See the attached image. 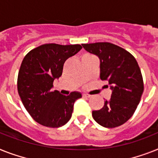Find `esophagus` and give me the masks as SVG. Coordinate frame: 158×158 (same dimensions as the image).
<instances>
[{"label": "esophagus", "mask_w": 158, "mask_h": 158, "mask_svg": "<svg viewBox=\"0 0 158 158\" xmlns=\"http://www.w3.org/2000/svg\"><path fill=\"white\" fill-rule=\"evenodd\" d=\"M82 97H83V98H90L91 97V95L86 94H82Z\"/></svg>", "instance_id": "34e87169"}]
</instances>
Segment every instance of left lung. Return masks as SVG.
I'll use <instances>...</instances> for the list:
<instances>
[{"mask_svg": "<svg viewBox=\"0 0 158 158\" xmlns=\"http://www.w3.org/2000/svg\"><path fill=\"white\" fill-rule=\"evenodd\" d=\"M83 48L100 59V78L112 89L110 101L93 110L94 119L102 127L113 128L126 123L133 115L144 91L141 71L135 57L115 44L103 42L83 44Z\"/></svg>", "mask_w": 158, "mask_h": 158, "instance_id": "8db88e82", "label": "left lung"}]
</instances>
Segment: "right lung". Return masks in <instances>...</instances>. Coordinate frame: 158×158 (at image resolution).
Wrapping results in <instances>:
<instances>
[{"label":"right lung","mask_w":158,"mask_h":158,"mask_svg":"<svg viewBox=\"0 0 158 158\" xmlns=\"http://www.w3.org/2000/svg\"><path fill=\"white\" fill-rule=\"evenodd\" d=\"M82 48L80 44H45L34 48L23 59L18 76V91L25 108L40 124L60 127L69 122L78 92L64 96L52 90L62 75L64 64Z\"/></svg>","instance_id":"right-lung-1"}]
</instances>
